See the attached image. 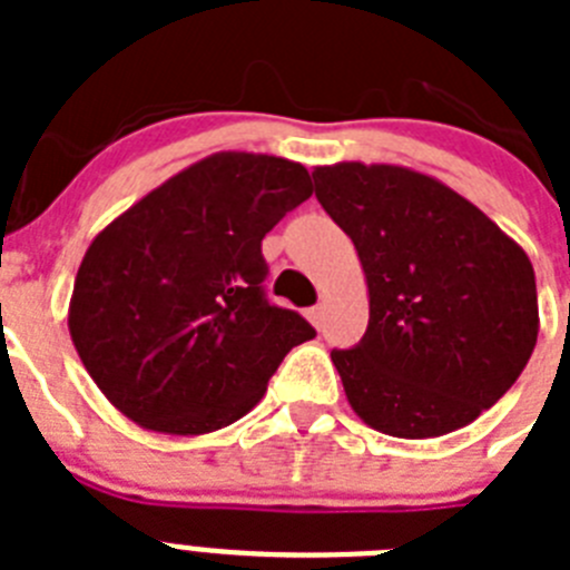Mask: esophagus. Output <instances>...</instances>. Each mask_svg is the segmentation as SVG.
<instances>
[{
  "mask_svg": "<svg viewBox=\"0 0 570 570\" xmlns=\"http://www.w3.org/2000/svg\"><path fill=\"white\" fill-rule=\"evenodd\" d=\"M305 316H308V322H311V325H314V328H320L322 316H325V308H322V305H316V308L305 311Z\"/></svg>",
  "mask_w": 570,
  "mask_h": 570,
  "instance_id": "obj_1",
  "label": "esophagus"
}]
</instances>
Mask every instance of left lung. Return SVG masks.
I'll list each match as a JSON object with an SVG mask.
<instances>
[{"label":"left lung","instance_id":"8db88e82","mask_svg":"<svg viewBox=\"0 0 570 570\" xmlns=\"http://www.w3.org/2000/svg\"><path fill=\"white\" fill-rule=\"evenodd\" d=\"M314 185L365 271V336L331 354L354 414L400 440L471 425L517 382L537 345L528 254L465 196L420 170L320 165Z\"/></svg>","mask_w":570,"mask_h":570}]
</instances>
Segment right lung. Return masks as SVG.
Here are the masks:
<instances>
[{
	"label": "right lung",
	"mask_w": 570,
	"mask_h": 570,
	"mask_svg": "<svg viewBox=\"0 0 570 570\" xmlns=\"http://www.w3.org/2000/svg\"><path fill=\"white\" fill-rule=\"evenodd\" d=\"M314 194L308 170L219 150L99 230L68 331L90 380L145 431L199 436L242 420L316 331L268 305L262 239Z\"/></svg>",
	"instance_id": "right-lung-1"
}]
</instances>
